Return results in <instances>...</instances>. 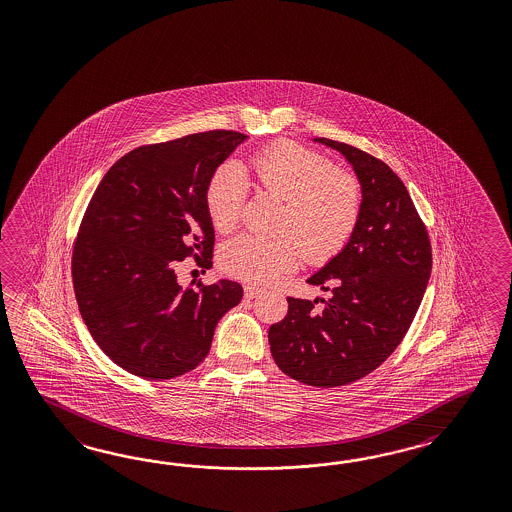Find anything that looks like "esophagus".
Returning <instances> with one entry per match:
<instances>
[{
	"label": "esophagus",
	"mask_w": 512,
	"mask_h": 512,
	"mask_svg": "<svg viewBox=\"0 0 512 512\" xmlns=\"http://www.w3.org/2000/svg\"><path fill=\"white\" fill-rule=\"evenodd\" d=\"M262 295V289L260 287L245 286V298H256Z\"/></svg>",
	"instance_id": "obj_1"
}]
</instances>
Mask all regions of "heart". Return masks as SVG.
Wrapping results in <instances>:
<instances>
[{
  "label": "heart",
  "instance_id": "heart-1",
  "mask_svg": "<svg viewBox=\"0 0 512 512\" xmlns=\"http://www.w3.org/2000/svg\"><path fill=\"white\" fill-rule=\"evenodd\" d=\"M256 184L284 201L278 238L241 234L221 250L226 274L263 286L291 271L300 258L326 262L343 249L361 214V186L328 158L293 142L274 143L250 160ZM245 179L234 162L215 169L206 186V210L219 232L238 223Z\"/></svg>",
  "mask_w": 512,
  "mask_h": 512
}]
</instances>
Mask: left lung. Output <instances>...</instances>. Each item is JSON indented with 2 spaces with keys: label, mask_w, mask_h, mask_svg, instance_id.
Listing matches in <instances>:
<instances>
[{
  "label": "left lung",
  "mask_w": 512,
  "mask_h": 512,
  "mask_svg": "<svg viewBox=\"0 0 512 512\" xmlns=\"http://www.w3.org/2000/svg\"><path fill=\"white\" fill-rule=\"evenodd\" d=\"M313 142L345 156L361 186L356 230L308 284L332 297H287L269 328L278 369L313 387H339L378 369L415 319L431 274V245L407 188L391 167L348 143Z\"/></svg>",
  "instance_id": "left-lung-1"
}]
</instances>
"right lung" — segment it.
I'll return each instance as SVG.
<instances>
[{"instance_id":"add662e5","label":"right lung","mask_w":512,"mask_h":512,"mask_svg":"<svg viewBox=\"0 0 512 512\" xmlns=\"http://www.w3.org/2000/svg\"><path fill=\"white\" fill-rule=\"evenodd\" d=\"M245 140L208 131L138 147L108 169L86 208L75 298L99 348L134 376L171 380L201 365L217 322L241 302L243 287L230 280L182 289L177 267L188 256L212 267L206 186Z\"/></svg>"}]
</instances>
